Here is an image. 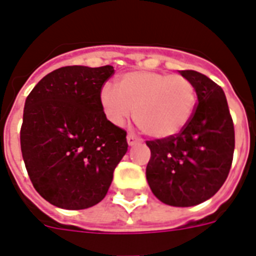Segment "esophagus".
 <instances>
[{"label": "esophagus", "instance_id": "34e87169", "mask_svg": "<svg viewBox=\"0 0 256 256\" xmlns=\"http://www.w3.org/2000/svg\"><path fill=\"white\" fill-rule=\"evenodd\" d=\"M140 142V138H138L136 135L132 134V132H128V146H134L135 143H138Z\"/></svg>", "mask_w": 256, "mask_h": 256}]
</instances>
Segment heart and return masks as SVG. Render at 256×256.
I'll return each mask as SVG.
<instances>
[{"label":"heart","mask_w":256,"mask_h":256,"mask_svg":"<svg viewBox=\"0 0 256 256\" xmlns=\"http://www.w3.org/2000/svg\"><path fill=\"white\" fill-rule=\"evenodd\" d=\"M194 85L182 74L132 70L122 74L118 88L104 84L100 105L108 121L122 126L134 110V121L152 138L178 134L192 120L196 109Z\"/></svg>","instance_id":"b5f03b06"}]
</instances>
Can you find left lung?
Masks as SVG:
<instances>
[{
    "mask_svg": "<svg viewBox=\"0 0 256 256\" xmlns=\"http://www.w3.org/2000/svg\"><path fill=\"white\" fill-rule=\"evenodd\" d=\"M178 72L193 82L198 102L192 120L178 134L147 140L151 158L146 178L162 202L186 208L209 200L224 186L236 138L221 86L197 70Z\"/></svg>",
    "mask_w": 256,
    "mask_h": 256,
    "instance_id": "left-lung-1",
    "label": "left lung"
}]
</instances>
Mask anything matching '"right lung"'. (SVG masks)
<instances>
[{"label":"right lung","instance_id":"add662e5","mask_svg":"<svg viewBox=\"0 0 256 256\" xmlns=\"http://www.w3.org/2000/svg\"><path fill=\"white\" fill-rule=\"evenodd\" d=\"M112 66L52 70L27 96L20 150L35 190L46 201L80 210L106 196L128 151L126 132L105 117L100 89Z\"/></svg>","mask_w":256,"mask_h":256}]
</instances>
